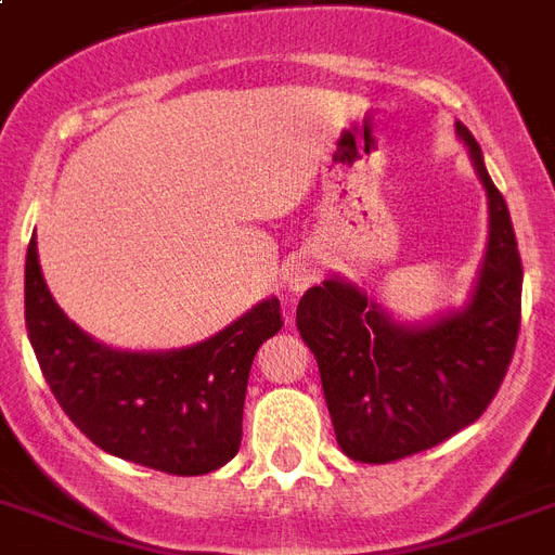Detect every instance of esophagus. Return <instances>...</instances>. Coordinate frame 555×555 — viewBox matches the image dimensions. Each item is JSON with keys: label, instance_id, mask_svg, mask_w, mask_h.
<instances>
[{"label": "esophagus", "instance_id": "34e87169", "mask_svg": "<svg viewBox=\"0 0 555 555\" xmlns=\"http://www.w3.org/2000/svg\"><path fill=\"white\" fill-rule=\"evenodd\" d=\"M311 282H314V270L308 268L306 261L291 264V270H287V291H306Z\"/></svg>", "mask_w": 555, "mask_h": 555}]
</instances>
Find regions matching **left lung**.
<instances>
[{
	"instance_id": "left-lung-1",
	"label": "left lung",
	"mask_w": 555,
	"mask_h": 555,
	"mask_svg": "<svg viewBox=\"0 0 555 555\" xmlns=\"http://www.w3.org/2000/svg\"><path fill=\"white\" fill-rule=\"evenodd\" d=\"M456 133L489 194V247L468 308L413 328L337 279L308 287L296 308L334 437L358 463H396L477 422L518 344L524 268L509 209L468 127L456 125Z\"/></svg>"
}]
</instances>
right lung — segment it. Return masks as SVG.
<instances>
[{
	"mask_svg": "<svg viewBox=\"0 0 555 555\" xmlns=\"http://www.w3.org/2000/svg\"><path fill=\"white\" fill-rule=\"evenodd\" d=\"M25 328L42 378L83 437L130 463L194 477L238 454L249 366L282 328V308L264 299L221 334L177 352H116L57 308L31 241Z\"/></svg>",
	"mask_w": 555,
	"mask_h": 555,
	"instance_id": "add662e5",
	"label": "right lung"
}]
</instances>
